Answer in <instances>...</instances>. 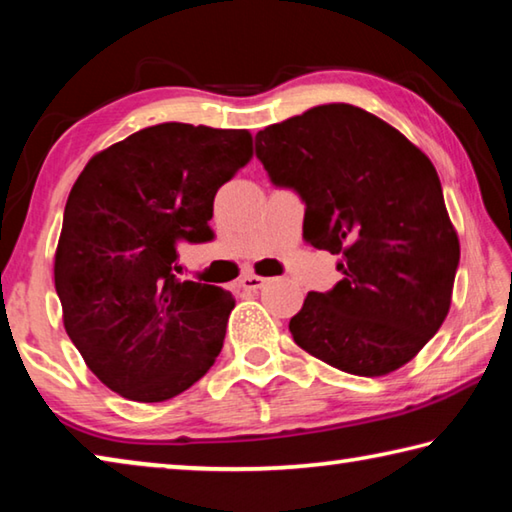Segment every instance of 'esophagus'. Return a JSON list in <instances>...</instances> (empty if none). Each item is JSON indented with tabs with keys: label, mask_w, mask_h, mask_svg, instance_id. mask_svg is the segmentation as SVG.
<instances>
[{
	"label": "esophagus",
	"mask_w": 512,
	"mask_h": 512,
	"mask_svg": "<svg viewBox=\"0 0 512 512\" xmlns=\"http://www.w3.org/2000/svg\"><path fill=\"white\" fill-rule=\"evenodd\" d=\"M264 284H266V277L255 275V273L241 275V280H239V287L246 289V291H257V289H262Z\"/></svg>",
	"instance_id": "1"
}]
</instances>
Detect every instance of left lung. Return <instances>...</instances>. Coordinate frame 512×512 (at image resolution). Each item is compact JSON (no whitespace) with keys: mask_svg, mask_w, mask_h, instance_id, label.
<instances>
[{"mask_svg":"<svg viewBox=\"0 0 512 512\" xmlns=\"http://www.w3.org/2000/svg\"><path fill=\"white\" fill-rule=\"evenodd\" d=\"M257 158L307 203V244L341 255L343 280L307 293L289 323L293 341L359 377L409 363L449 314L461 257L431 160L350 103L266 126Z\"/></svg>","mask_w":512,"mask_h":512,"instance_id":"obj_1","label":"left lung"}]
</instances>
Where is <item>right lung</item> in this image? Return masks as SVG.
Returning <instances> with one entry per match:
<instances>
[{
  "label": "right lung",
  "mask_w": 512,
  "mask_h": 512,
  "mask_svg": "<svg viewBox=\"0 0 512 512\" xmlns=\"http://www.w3.org/2000/svg\"><path fill=\"white\" fill-rule=\"evenodd\" d=\"M250 160L246 128L164 121L94 153L76 178L54 255L63 325L126 400H171L219 357L235 296L180 282L176 244L212 239L214 196Z\"/></svg>",
  "instance_id": "add662e5"
}]
</instances>
